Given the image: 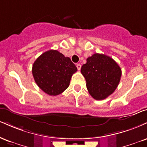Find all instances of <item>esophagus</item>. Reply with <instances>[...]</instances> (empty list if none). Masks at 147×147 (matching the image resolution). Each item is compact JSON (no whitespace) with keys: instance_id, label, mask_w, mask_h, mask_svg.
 <instances>
[{"instance_id":"34e87169","label":"esophagus","mask_w":147,"mask_h":147,"mask_svg":"<svg viewBox=\"0 0 147 147\" xmlns=\"http://www.w3.org/2000/svg\"><path fill=\"white\" fill-rule=\"evenodd\" d=\"M77 69H78L79 70H80L81 68V65L80 64V63H77Z\"/></svg>"}]
</instances>
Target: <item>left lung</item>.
Masks as SVG:
<instances>
[{
    "mask_svg": "<svg viewBox=\"0 0 147 147\" xmlns=\"http://www.w3.org/2000/svg\"><path fill=\"white\" fill-rule=\"evenodd\" d=\"M86 61L81 72L86 79L88 90L94 99H105L118 87L121 69L112 58L103 54L95 53Z\"/></svg>",
    "mask_w": 147,
    "mask_h": 147,
    "instance_id": "left-lung-1",
    "label": "left lung"
}]
</instances>
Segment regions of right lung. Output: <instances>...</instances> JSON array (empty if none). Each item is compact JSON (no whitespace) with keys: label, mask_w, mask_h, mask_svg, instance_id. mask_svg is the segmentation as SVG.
I'll use <instances>...</instances> for the list:
<instances>
[{"label":"right lung","mask_w":147,"mask_h":147,"mask_svg":"<svg viewBox=\"0 0 147 147\" xmlns=\"http://www.w3.org/2000/svg\"><path fill=\"white\" fill-rule=\"evenodd\" d=\"M77 67L68 57L57 50L42 53L33 63V78L42 91L51 96L62 93L70 85Z\"/></svg>","instance_id":"right-lung-1"}]
</instances>
